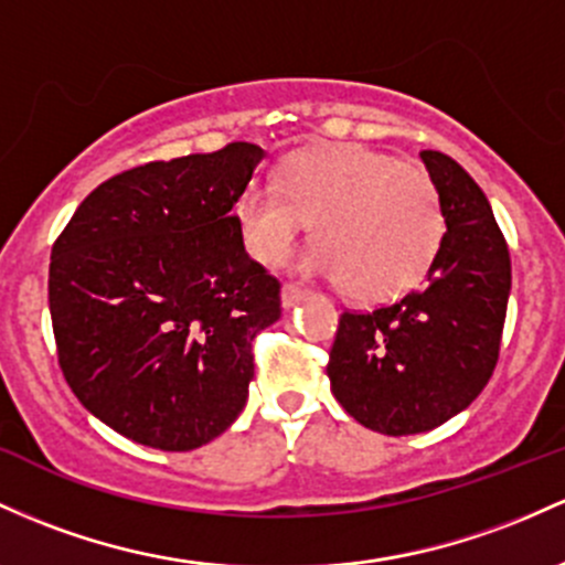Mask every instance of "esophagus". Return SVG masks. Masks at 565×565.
Listing matches in <instances>:
<instances>
[{
	"mask_svg": "<svg viewBox=\"0 0 565 565\" xmlns=\"http://www.w3.org/2000/svg\"><path fill=\"white\" fill-rule=\"evenodd\" d=\"M308 295V289L306 287H300V284H284V289H281V302H284V308H292L295 302H300L302 297Z\"/></svg>",
	"mask_w": 565,
	"mask_h": 565,
	"instance_id": "obj_1",
	"label": "esophagus"
}]
</instances>
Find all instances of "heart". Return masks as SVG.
Instances as JSON below:
<instances>
[{
  "label": "heart",
  "mask_w": 565,
  "mask_h": 565,
  "mask_svg": "<svg viewBox=\"0 0 565 565\" xmlns=\"http://www.w3.org/2000/svg\"><path fill=\"white\" fill-rule=\"evenodd\" d=\"M235 216L246 249L265 265L284 263L313 222L321 246L306 268L338 278L359 302L394 300L418 287L445 233L429 173L364 145L292 154L278 184L244 190Z\"/></svg>",
  "instance_id": "heart-1"
}]
</instances>
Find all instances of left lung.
Listing matches in <instances>:
<instances>
[{
	"label": "left lung",
	"instance_id": "obj_1",
	"mask_svg": "<svg viewBox=\"0 0 565 565\" xmlns=\"http://www.w3.org/2000/svg\"><path fill=\"white\" fill-rule=\"evenodd\" d=\"M420 160L448 225L426 284L373 311H343L327 364L343 411L388 437L429 431L472 405L499 362L512 287L486 192L448 154Z\"/></svg>",
	"mask_w": 565,
	"mask_h": 565
}]
</instances>
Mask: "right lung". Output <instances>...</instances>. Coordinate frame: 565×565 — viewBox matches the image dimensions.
<instances>
[{
    "mask_svg": "<svg viewBox=\"0 0 565 565\" xmlns=\"http://www.w3.org/2000/svg\"><path fill=\"white\" fill-rule=\"evenodd\" d=\"M263 150L233 141L98 184L55 238L47 300L66 383L98 420L158 450L212 443L244 411L252 340L281 284L233 206Z\"/></svg>",
    "mask_w": 565,
    "mask_h": 565,
    "instance_id": "1",
    "label": "right lung"
}]
</instances>
